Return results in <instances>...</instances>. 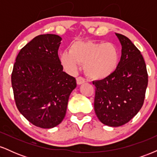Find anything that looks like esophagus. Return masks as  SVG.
<instances>
[{
    "instance_id": "esophagus-1",
    "label": "esophagus",
    "mask_w": 157,
    "mask_h": 157,
    "mask_svg": "<svg viewBox=\"0 0 157 157\" xmlns=\"http://www.w3.org/2000/svg\"><path fill=\"white\" fill-rule=\"evenodd\" d=\"M85 82H86V80H85L83 77H79L77 78V82L78 85H81V84L84 83Z\"/></svg>"
}]
</instances>
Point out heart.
<instances>
[{
    "label": "heart",
    "mask_w": 157,
    "mask_h": 157,
    "mask_svg": "<svg viewBox=\"0 0 157 157\" xmlns=\"http://www.w3.org/2000/svg\"><path fill=\"white\" fill-rule=\"evenodd\" d=\"M60 60L68 72H76L80 64H85V72L88 76L94 80H102L117 69L120 52L112 43L77 40L71 44L69 52L61 53Z\"/></svg>",
    "instance_id": "obj_1"
}]
</instances>
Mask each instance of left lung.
Masks as SVG:
<instances>
[{"instance_id":"8db88e82","label":"left lung","mask_w":157,"mask_h":157,"mask_svg":"<svg viewBox=\"0 0 157 157\" xmlns=\"http://www.w3.org/2000/svg\"><path fill=\"white\" fill-rule=\"evenodd\" d=\"M122 46L117 69L95 86L94 111L104 125L118 127L128 122L143 105L147 72L143 57L127 37L116 33Z\"/></svg>"}]
</instances>
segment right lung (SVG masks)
Returning <instances> with one entry per match:
<instances>
[{
    "instance_id": "1",
    "label": "right lung",
    "mask_w": 157,
    "mask_h": 157,
    "mask_svg": "<svg viewBox=\"0 0 157 157\" xmlns=\"http://www.w3.org/2000/svg\"><path fill=\"white\" fill-rule=\"evenodd\" d=\"M62 38L52 34L35 37L19 52L12 86L20 113L34 125L52 128L63 121L75 77L63 71L58 57Z\"/></svg>"
}]
</instances>
